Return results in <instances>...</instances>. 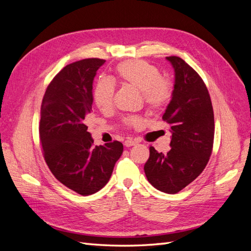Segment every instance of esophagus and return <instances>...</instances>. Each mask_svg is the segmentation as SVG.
Segmentation results:
<instances>
[{
  "label": "esophagus",
  "instance_id": "esophagus-1",
  "mask_svg": "<svg viewBox=\"0 0 251 251\" xmlns=\"http://www.w3.org/2000/svg\"><path fill=\"white\" fill-rule=\"evenodd\" d=\"M135 144H137V142L134 141V140H132V139H127V140H126V141H125V146H126V148L133 147V146H135Z\"/></svg>",
  "mask_w": 251,
  "mask_h": 251
}]
</instances>
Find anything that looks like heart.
<instances>
[{"mask_svg":"<svg viewBox=\"0 0 251 251\" xmlns=\"http://www.w3.org/2000/svg\"><path fill=\"white\" fill-rule=\"evenodd\" d=\"M114 73L120 85L141 91L142 100L151 112L162 111L172 100L171 82L162 78L160 70L147 60H126L117 65ZM114 94L113 83L107 79H100L93 90V101L101 112H109L113 108ZM124 124L127 127H139L143 120L139 116H131L125 118Z\"/></svg>","mask_w":251,"mask_h":251,"instance_id":"1","label":"heart"}]
</instances>
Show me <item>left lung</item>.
<instances>
[{"mask_svg": "<svg viewBox=\"0 0 251 251\" xmlns=\"http://www.w3.org/2000/svg\"><path fill=\"white\" fill-rule=\"evenodd\" d=\"M175 69L172 100L162 119L171 126L168 154L150 147L144 173L158 191L177 194L203 172L214 147L215 119L208 90L193 68L178 56H168Z\"/></svg>", "mask_w": 251, "mask_h": 251, "instance_id": "1", "label": "left lung"}]
</instances>
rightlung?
<instances>
[{"instance_id": "add662e5", "label": "right lung", "mask_w": 251, "mask_h": 251, "mask_svg": "<svg viewBox=\"0 0 251 251\" xmlns=\"http://www.w3.org/2000/svg\"><path fill=\"white\" fill-rule=\"evenodd\" d=\"M104 63L85 58L64 67L49 83L41 105L39 132L45 161L60 183L81 196L108 183L124 151L117 140L94 146L87 131L93 79Z\"/></svg>"}]
</instances>
